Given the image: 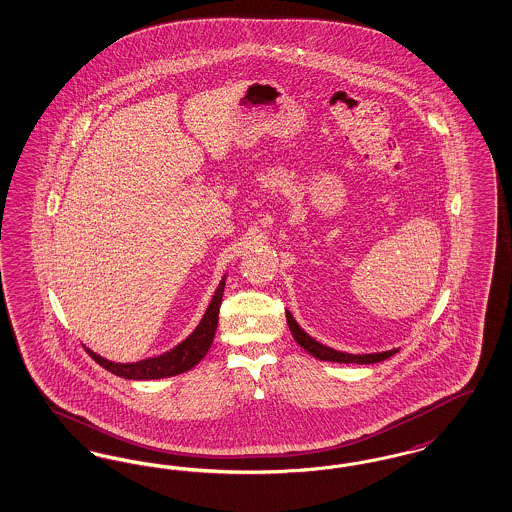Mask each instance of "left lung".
Instances as JSON below:
<instances>
[{
    "instance_id": "left-lung-1",
    "label": "left lung",
    "mask_w": 512,
    "mask_h": 512,
    "mask_svg": "<svg viewBox=\"0 0 512 512\" xmlns=\"http://www.w3.org/2000/svg\"><path fill=\"white\" fill-rule=\"evenodd\" d=\"M287 326L293 335V339L299 343V347L305 348L308 354H312L316 360L322 362H337V364H377L390 358L392 354H396L400 348H390V350H383V352H369V354H350V352H343L337 348L322 345L320 341H316L314 337H310L305 329L297 324V320L293 318V314L286 310Z\"/></svg>"
}]
</instances>
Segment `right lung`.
I'll return each instance as SVG.
<instances>
[{
  "mask_svg": "<svg viewBox=\"0 0 512 512\" xmlns=\"http://www.w3.org/2000/svg\"><path fill=\"white\" fill-rule=\"evenodd\" d=\"M226 274L221 278L219 286L215 289L211 303L205 308V314L200 320L196 329L181 341L177 347L167 350L164 354L150 356L139 362H129V364H120L106 360L93 352L91 348L85 347L87 354L104 369L110 373L123 377V379H133V381H152V379H164V377H173L184 373L188 369L194 368L196 364L202 362L207 350L213 345V337L219 324V308L223 303V291H225Z\"/></svg>",
  "mask_w": 512,
  "mask_h": 512,
  "instance_id": "right-lung-1",
  "label": "right lung"
}]
</instances>
